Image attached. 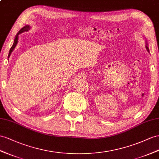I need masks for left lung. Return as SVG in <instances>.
Returning <instances> with one entry per match:
<instances>
[{
	"label": "left lung",
	"mask_w": 159,
	"mask_h": 159,
	"mask_svg": "<svg viewBox=\"0 0 159 159\" xmlns=\"http://www.w3.org/2000/svg\"><path fill=\"white\" fill-rule=\"evenodd\" d=\"M147 43H146V50H147V51L149 52V49H148V46H147Z\"/></svg>",
	"instance_id": "1"
}]
</instances>
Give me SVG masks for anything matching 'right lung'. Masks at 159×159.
I'll list each match as a JSON object with an SVG mask.
<instances>
[{"instance_id":"obj_1","label":"right lung","mask_w":159,"mask_h":159,"mask_svg":"<svg viewBox=\"0 0 159 159\" xmlns=\"http://www.w3.org/2000/svg\"><path fill=\"white\" fill-rule=\"evenodd\" d=\"M30 30V25H25V27H23L22 28V29H21V30H20V31L18 32V33H17V34L16 35V36H15V39H14V43H13V46H12V47L11 48L10 50H9V55H8V58H9L10 56H11V52L13 51V50H14L15 48V46H16V45L17 44V42H18V35H19L20 34L23 33V32L27 31H29Z\"/></svg>"}]
</instances>
